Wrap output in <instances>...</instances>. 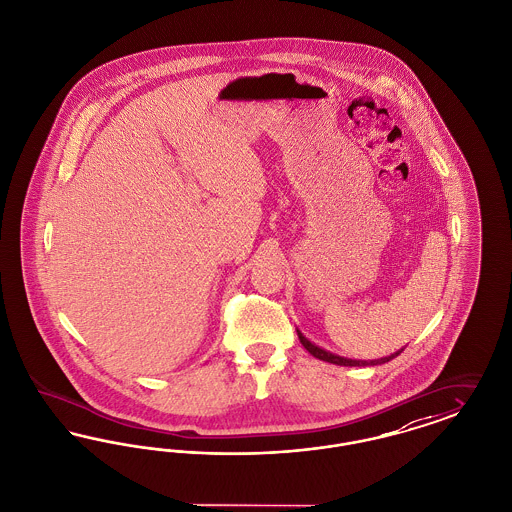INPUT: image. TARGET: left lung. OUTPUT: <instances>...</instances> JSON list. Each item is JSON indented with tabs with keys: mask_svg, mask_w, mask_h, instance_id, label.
Instances as JSON below:
<instances>
[{
	"mask_svg": "<svg viewBox=\"0 0 512 512\" xmlns=\"http://www.w3.org/2000/svg\"><path fill=\"white\" fill-rule=\"evenodd\" d=\"M296 333H298V338H300V342H302V346L312 354L313 357H317V359H321V361H327V363H334V365H344V367H367V365H382V363H388L390 359H394V357L400 356L401 352H403V348L398 350V352H394L392 356L380 357V359H369V361H365V359H350V357H342L336 356V354H331V352H327V350H323V348H319V346H315L313 342H310L304 334L300 333L298 329H296Z\"/></svg>",
	"mask_w": 512,
	"mask_h": 512,
	"instance_id": "left-lung-1",
	"label": "left lung"
}]
</instances>
